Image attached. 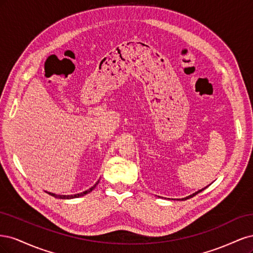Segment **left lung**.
I'll return each instance as SVG.
<instances>
[{"label":"left lung","instance_id":"left-lung-1","mask_svg":"<svg viewBox=\"0 0 253 253\" xmlns=\"http://www.w3.org/2000/svg\"><path fill=\"white\" fill-rule=\"evenodd\" d=\"M203 190H204V189H202V190H200V191H197V192H196V193H194V194H192V195H190V196L186 197V198H185V200H188V198H190V197H193V196H194V195H196L197 193H200V192H202V191H203ZM182 200H183V198H182Z\"/></svg>","mask_w":253,"mask_h":253}]
</instances>
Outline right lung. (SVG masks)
Instances as JSON below:
<instances>
[{
	"label": "right lung",
	"instance_id": "add662e5",
	"mask_svg": "<svg viewBox=\"0 0 253 253\" xmlns=\"http://www.w3.org/2000/svg\"><path fill=\"white\" fill-rule=\"evenodd\" d=\"M98 182L99 181H97L95 185L91 187V188H89L88 190H86V191H84V192H82V193H79V194H75V195H57V194H53V193H50V192H47L49 195H51V196H53V197H57V198H62V200H70V198H75V197H80V196H83V195H85V194H87V193H89V192H91V191H93L95 188H96V186L98 185Z\"/></svg>",
	"mask_w": 253,
	"mask_h": 253
}]
</instances>
